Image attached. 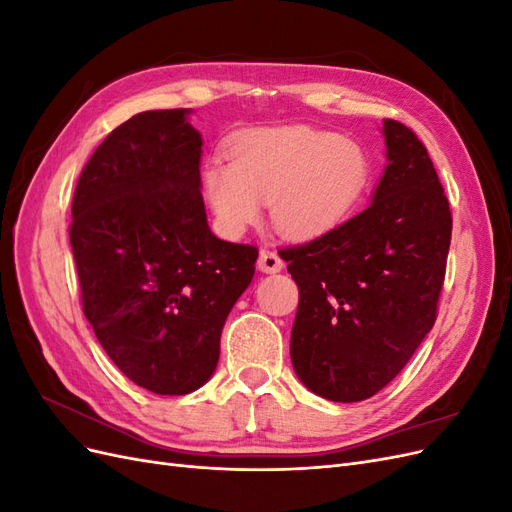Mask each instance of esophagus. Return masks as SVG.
Instances as JSON below:
<instances>
[{
	"label": "esophagus",
	"instance_id": "34e87169",
	"mask_svg": "<svg viewBox=\"0 0 512 512\" xmlns=\"http://www.w3.org/2000/svg\"><path fill=\"white\" fill-rule=\"evenodd\" d=\"M258 269L262 273H280L284 269V262L273 250H260Z\"/></svg>",
	"mask_w": 512,
	"mask_h": 512
}]
</instances>
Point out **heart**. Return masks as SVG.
<instances>
[{"mask_svg": "<svg viewBox=\"0 0 512 512\" xmlns=\"http://www.w3.org/2000/svg\"><path fill=\"white\" fill-rule=\"evenodd\" d=\"M369 177L365 151L333 132L277 128L245 134L230 164L215 158L203 185L215 220L239 237L271 205L275 230L288 239H314L346 218Z\"/></svg>", "mask_w": 512, "mask_h": 512, "instance_id": "obj_1", "label": "heart"}]
</instances>
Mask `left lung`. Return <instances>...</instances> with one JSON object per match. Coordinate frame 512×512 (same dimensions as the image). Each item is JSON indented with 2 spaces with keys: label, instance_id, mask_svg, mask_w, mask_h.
Instances as JSON below:
<instances>
[{
  "label": "left lung",
  "instance_id": "8db88e82",
  "mask_svg": "<svg viewBox=\"0 0 512 512\" xmlns=\"http://www.w3.org/2000/svg\"><path fill=\"white\" fill-rule=\"evenodd\" d=\"M386 164L352 220L280 256L299 286L290 333L294 374L339 404L376 395L436 322L451 209L425 145L384 119Z\"/></svg>",
  "mask_w": 512,
  "mask_h": 512
}]
</instances>
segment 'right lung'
Returning a JSON list of instances; mask_svg holds the SVG:
<instances>
[{
  "label": "right lung",
  "instance_id": "add662e5",
  "mask_svg": "<svg viewBox=\"0 0 512 512\" xmlns=\"http://www.w3.org/2000/svg\"><path fill=\"white\" fill-rule=\"evenodd\" d=\"M190 115L145 111L121 123L72 200L83 312L113 363L156 395H188L213 376L224 322L258 258L207 224L203 136Z\"/></svg>",
  "mask_w": 512,
  "mask_h": 512
}]
</instances>
